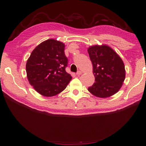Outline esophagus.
Returning <instances> with one entry per match:
<instances>
[{
	"mask_svg": "<svg viewBox=\"0 0 146 146\" xmlns=\"http://www.w3.org/2000/svg\"><path fill=\"white\" fill-rule=\"evenodd\" d=\"M81 74H82V72H81V71H78V72L76 73V75L77 76H80V75H81Z\"/></svg>",
	"mask_w": 146,
	"mask_h": 146,
	"instance_id": "34e87169",
	"label": "esophagus"
}]
</instances>
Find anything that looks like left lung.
<instances>
[{
	"mask_svg": "<svg viewBox=\"0 0 146 146\" xmlns=\"http://www.w3.org/2000/svg\"><path fill=\"white\" fill-rule=\"evenodd\" d=\"M93 64L95 83L88 91L98 98H106L117 93L126 76L123 61L115 51L106 45H95L88 48Z\"/></svg>",
	"mask_w": 146,
	"mask_h": 146,
	"instance_id": "1",
	"label": "left lung"
}]
</instances>
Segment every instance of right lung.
I'll return each instance as SVG.
<instances>
[{
	"label": "right lung",
	"instance_id": "obj_1",
	"mask_svg": "<svg viewBox=\"0 0 146 146\" xmlns=\"http://www.w3.org/2000/svg\"><path fill=\"white\" fill-rule=\"evenodd\" d=\"M65 46L56 40H46L35 47L27 60L29 83L42 96L51 97L60 93L72 79L65 70L68 59Z\"/></svg>",
	"mask_w": 146,
	"mask_h": 146
}]
</instances>
